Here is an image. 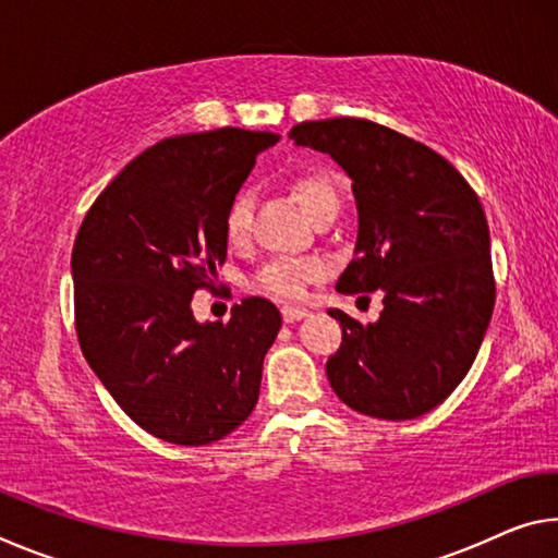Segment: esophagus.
Returning <instances> with one entry per match:
<instances>
[{
  "label": "esophagus",
  "instance_id": "esophagus-1",
  "mask_svg": "<svg viewBox=\"0 0 558 558\" xmlns=\"http://www.w3.org/2000/svg\"><path fill=\"white\" fill-rule=\"evenodd\" d=\"M307 315H310V310H305V307H295V305L282 307V319H286V323H298V319L307 317Z\"/></svg>",
  "mask_w": 558,
  "mask_h": 558
}]
</instances>
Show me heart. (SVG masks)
<instances>
[{
  "label": "heart",
  "instance_id": "b5f03b06",
  "mask_svg": "<svg viewBox=\"0 0 558 558\" xmlns=\"http://www.w3.org/2000/svg\"><path fill=\"white\" fill-rule=\"evenodd\" d=\"M290 194L300 204L310 221L319 219L329 211L339 209V186L337 179L327 172H302L290 179ZM253 199L248 192L235 194L223 216V233L229 243L239 245L248 239L251 231ZM323 276V266L305 260H272L258 276V288L276 298L295 300L305 292L307 282Z\"/></svg>",
  "mask_w": 558,
  "mask_h": 558
}]
</instances>
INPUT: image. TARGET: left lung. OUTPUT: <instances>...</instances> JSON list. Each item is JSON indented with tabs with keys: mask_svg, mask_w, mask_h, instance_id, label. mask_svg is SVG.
Returning a JSON list of instances; mask_svg holds the SVG:
<instances>
[{
	"mask_svg": "<svg viewBox=\"0 0 558 558\" xmlns=\"http://www.w3.org/2000/svg\"><path fill=\"white\" fill-rule=\"evenodd\" d=\"M290 137L352 179L356 243L337 290L384 292L369 325L327 310L342 325L327 379L359 413L418 418L465 379L493 317L483 204L446 157L372 120H310Z\"/></svg>",
	"mask_w": 558,
	"mask_h": 558,
	"instance_id": "8db88e82",
	"label": "left lung"
}]
</instances>
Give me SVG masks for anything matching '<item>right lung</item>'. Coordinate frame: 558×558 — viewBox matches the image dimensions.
<instances>
[{"label": "right lung", "mask_w": 558, "mask_h": 558, "mask_svg": "<svg viewBox=\"0 0 558 558\" xmlns=\"http://www.w3.org/2000/svg\"><path fill=\"white\" fill-rule=\"evenodd\" d=\"M278 140L239 128L162 140L102 189L75 235L83 356L140 428L174 446L221 440L256 409L278 307L245 298L226 325L196 323L192 298L226 258V209Z\"/></svg>", "instance_id": "1"}]
</instances>
